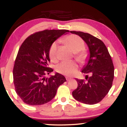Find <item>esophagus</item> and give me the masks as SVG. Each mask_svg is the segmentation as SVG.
<instances>
[{
    "label": "esophagus",
    "mask_w": 127,
    "mask_h": 127,
    "mask_svg": "<svg viewBox=\"0 0 127 127\" xmlns=\"http://www.w3.org/2000/svg\"><path fill=\"white\" fill-rule=\"evenodd\" d=\"M66 80H67V81H70V80H71L70 78H69V77H66Z\"/></svg>",
    "instance_id": "esophagus-1"
}]
</instances>
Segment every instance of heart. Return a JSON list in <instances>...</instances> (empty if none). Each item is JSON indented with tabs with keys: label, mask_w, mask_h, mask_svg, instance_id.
<instances>
[{
	"label": "heart",
	"mask_w": 127,
	"mask_h": 127,
	"mask_svg": "<svg viewBox=\"0 0 127 127\" xmlns=\"http://www.w3.org/2000/svg\"><path fill=\"white\" fill-rule=\"evenodd\" d=\"M65 42L70 47L74 53H76L75 57L77 60L81 61L84 58V54L81 50L85 47L84 41L79 36L76 34H71L67 36L64 40ZM58 43H53L50 48L49 56L52 61L57 59V50ZM78 65L73 61H64L59 64L56 67V70L61 74L71 76L77 72Z\"/></svg>",
	"instance_id": "heart-1"
}]
</instances>
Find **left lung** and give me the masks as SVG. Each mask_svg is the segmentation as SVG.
I'll list each match as a JSON object with an SVG mask.
<instances>
[{
    "mask_svg": "<svg viewBox=\"0 0 127 127\" xmlns=\"http://www.w3.org/2000/svg\"><path fill=\"white\" fill-rule=\"evenodd\" d=\"M79 36L87 45L90 55L81 72L88 74L86 81L76 79L78 86L72 92L74 98L81 103L94 105L103 99L112 87L114 66L108 50L103 41L87 33L70 31Z\"/></svg>",
    "mask_w": 127,
    "mask_h": 127,
    "instance_id": "1",
    "label": "left lung"
}]
</instances>
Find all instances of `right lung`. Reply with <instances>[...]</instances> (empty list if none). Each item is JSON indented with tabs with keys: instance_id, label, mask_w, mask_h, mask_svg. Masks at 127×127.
<instances>
[{
	"instance_id": "right-lung-1",
	"label": "right lung",
	"mask_w": 127,
	"mask_h": 127,
	"mask_svg": "<svg viewBox=\"0 0 127 127\" xmlns=\"http://www.w3.org/2000/svg\"><path fill=\"white\" fill-rule=\"evenodd\" d=\"M68 30H44L25 40L18 50L13 69L15 92L24 103L41 105L54 98L59 86L66 81L61 74L46 77L53 71L48 67L49 51L56 40Z\"/></svg>"
}]
</instances>
